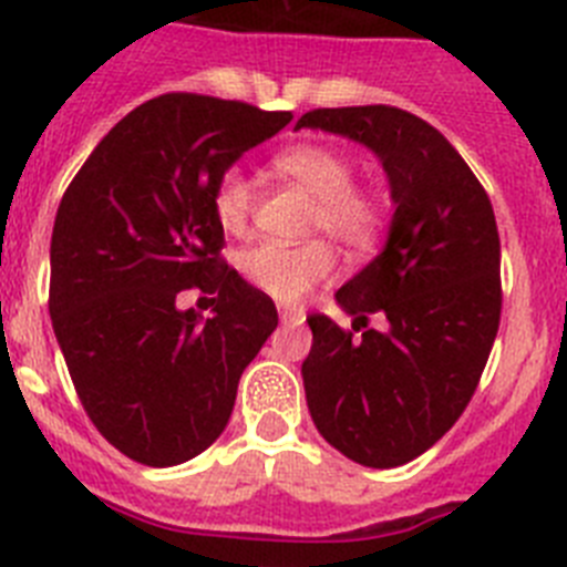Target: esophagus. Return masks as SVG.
<instances>
[{"instance_id":"esophagus-1","label":"esophagus","mask_w":567,"mask_h":567,"mask_svg":"<svg viewBox=\"0 0 567 567\" xmlns=\"http://www.w3.org/2000/svg\"><path fill=\"white\" fill-rule=\"evenodd\" d=\"M278 316H280V323H303L307 312H303L301 307H280Z\"/></svg>"}]
</instances>
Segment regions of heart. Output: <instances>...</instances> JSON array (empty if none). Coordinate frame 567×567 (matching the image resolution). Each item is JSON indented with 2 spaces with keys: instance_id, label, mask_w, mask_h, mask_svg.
Segmentation results:
<instances>
[{
  "instance_id": "b5f03b06",
  "label": "heart",
  "mask_w": 567,
  "mask_h": 567,
  "mask_svg": "<svg viewBox=\"0 0 567 567\" xmlns=\"http://www.w3.org/2000/svg\"><path fill=\"white\" fill-rule=\"evenodd\" d=\"M272 172L316 197L309 226L312 231H327L343 249L367 251L384 235V200L370 188L352 186L355 166L341 148L321 143L292 145L272 159ZM212 209L220 229L240 235L255 212V186L249 177L237 168L224 172L212 195ZM237 266L251 287L264 295L280 303H298L330 278L336 255L323 240H309L301 246L264 240L240 251Z\"/></svg>"
}]
</instances>
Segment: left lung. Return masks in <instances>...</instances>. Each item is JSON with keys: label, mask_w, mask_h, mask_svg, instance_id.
Instances as JSON below:
<instances>
[{"label": "left lung", "mask_w": 567, "mask_h": 567, "mask_svg": "<svg viewBox=\"0 0 567 567\" xmlns=\"http://www.w3.org/2000/svg\"><path fill=\"white\" fill-rule=\"evenodd\" d=\"M321 128L379 154L395 203L384 249L336 292L355 316L390 330L352 336L309 316L301 367L318 433L364 467H399L433 447L476 393L499 332V229L476 174L439 128L395 105L307 111Z\"/></svg>", "instance_id": "8db88e82"}]
</instances>
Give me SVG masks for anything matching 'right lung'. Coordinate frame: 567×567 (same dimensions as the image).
<instances>
[{"label":"right lung","instance_id":"1","mask_svg":"<svg viewBox=\"0 0 567 567\" xmlns=\"http://www.w3.org/2000/svg\"><path fill=\"white\" fill-rule=\"evenodd\" d=\"M289 111L163 94L125 114L62 195L48 309L82 408L120 453L172 467L229 424L237 381L278 327L272 298L224 260L217 181ZM186 288L216 316L176 309Z\"/></svg>","mask_w":567,"mask_h":567}]
</instances>
